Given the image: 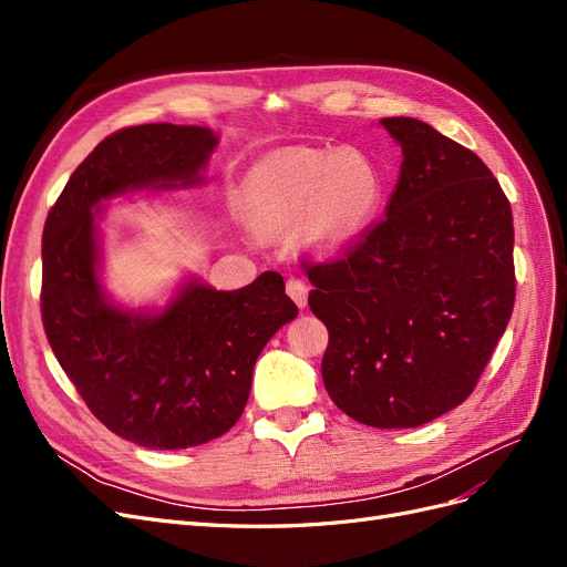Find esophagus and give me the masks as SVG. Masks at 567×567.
Returning a JSON list of instances; mask_svg holds the SVG:
<instances>
[{"mask_svg": "<svg viewBox=\"0 0 567 567\" xmlns=\"http://www.w3.org/2000/svg\"><path fill=\"white\" fill-rule=\"evenodd\" d=\"M286 293L296 300L298 307H305L307 305V293H310V288H307V284L298 277H290L286 281Z\"/></svg>", "mask_w": 567, "mask_h": 567, "instance_id": "esophagus-1", "label": "esophagus"}]
</instances>
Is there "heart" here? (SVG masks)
<instances>
[{
  "instance_id": "b5f03b06",
  "label": "heart",
  "mask_w": 567,
  "mask_h": 567,
  "mask_svg": "<svg viewBox=\"0 0 567 567\" xmlns=\"http://www.w3.org/2000/svg\"><path fill=\"white\" fill-rule=\"evenodd\" d=\"M381 200V177L357 153L296 148L257 165L248 208L265 231L300 227L302 241L336 252L362 234Z\"/></svg>"
}]
</instances>
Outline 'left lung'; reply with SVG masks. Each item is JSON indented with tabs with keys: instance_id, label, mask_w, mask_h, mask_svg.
Returning <instances> with one entry per match:
<instances>
[{
	"instance_id": "1",
	"label": "left lung",
	"mask_w": 567,
	"mask_h": 567,
	"mask_svg": "<svg viewBox=\"0 0 567 567\" xmlns=\"http://www.w3.org/2000/svg\"><path fill=\"white\" fill-rule=\"evenodd\" d=\"M404 161L385 217L336 257L302 260L329 329L326 392L371 427H416L475 390L516 300L511 203L473 151L383 117Z\"/></svg>"
}]
</instances>
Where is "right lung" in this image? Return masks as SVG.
<instances>
[{
    "label": "right lung",
    "instance_id": "obj_1",
    "mask_svg": "<svg viewBox=\"0 0 567 567\" xmlns=\"http://www.w3.org/2000/svg\"><path fill=\"white\" fill-rule=\"evenodd\" d=\"M217 140L194 125H136L109 134L44 221L42 323L61 369L111 433L148 450L205 444L241 419L267 340L296 319L281 274L238 290L188 284L156 317L104 300L96 279L94 205L140 186H188Z\"/></svg>",
    "mask_w": 567,
    "mask_h": 567
}]
</instances>
